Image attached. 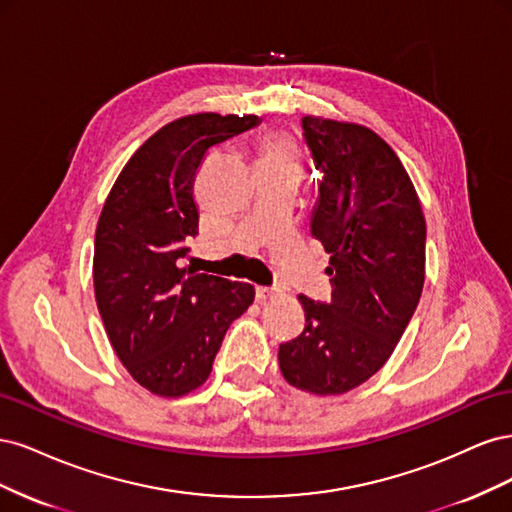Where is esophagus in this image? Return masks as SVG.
<instances>
[{"mask_svg": "<svg viewBox=\"0 0 512 512\" xmlns=\"http://www.w3.org/2000/svg\"><path fill=\"white\" fill-rule=\"evenodd\" d=\"M277 294V290L275 288H267V286H258L256 288V299L262 303V301H269V299H273Z\"/></svg>", "mask_w": 512, "mask_h": 512, "instance_id": "34e87169", "label": "esophagus"}]
</instances>
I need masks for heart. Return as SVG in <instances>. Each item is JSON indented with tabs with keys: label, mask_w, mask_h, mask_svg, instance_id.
<instances>
[{
	"label": "heart",
	"mask_w": 512,
	"mask_h": 512,
	"mask_svg": "<svg viewBox=\"0 0 512 512\" xmlns=\"http://www.w3.org/2000/svg\"><path fill=\"white\" fill-rule=\"evenodd\" d=\"M260 160H262V166L297 164V151H294L292 143L286 136L267 134L260 143Z\"/></svg>",
	"instance_id": "b5f03b06"
}]
</instances>
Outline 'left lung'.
<instances>
[{
	"label": "left lung",
	"instance_id": "left-lung-1",
	"mask_svg": "<svg viewBox=\"0 0 512 512\" xmlns=\"http://www.w3.org/2000/svg\"><path fill=\"white\" fill-rule=\"evenodd\" d=\"M322 173L312 235L331 254V303L299 294L305 329L280 346L282 376L312 395H342L389 361L425 284V215L386 141L365 126L307 115Z\"/></svg>",
	"mask_w": 512,
	"mask_h": 512
}]
</instances>
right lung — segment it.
<instances>
[{
	"label": "right lung",
	"mask_w": 512,
	"mask_h": 512,
	"mask_svg": "<svg viewBox=\"0 0 512 512\" xmlns=\"http://www.w3.org/2000/svg\"><path fill=\"white\" fill-rule=\"evenodd\" d=\"M258 126L256 115L196 113L136 149L102 207L94 290L104 329L130 376L160 397L188 395L211 374L254 286L183 265L198 235L194 181L209 149Z\"/></svg>",
	"instance_id": "right-lung-1"
}]
</instances>
